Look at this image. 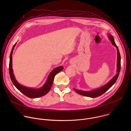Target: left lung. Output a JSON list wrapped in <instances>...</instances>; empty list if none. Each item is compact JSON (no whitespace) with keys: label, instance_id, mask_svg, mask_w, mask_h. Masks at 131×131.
Listing matches in <instances>:
<instances>
[{"label":"left lung","instance_id":"left-lung-1","mask_svg":"<svg viewBox=\"0 0 131 131\" xmlns=\"http://www.w3.org/2000/svg\"><path fill=\"white\" fill-rule=\"evenodd\" d=\"M108 37L109 39L110 40V41H111L112 44L117 48V73L116 74V75L114 76L113 78L110 81H109L107 84L96 90H92L91 91H84L82 90H79L78 89H73L77 93H78L79 94H80L86 97H92V98L97 97L98 96H101L103 94H104L105 92H106L108 90H109L112 86H113L117 81L118 78V76L119 75V72L120 71V69H121V57H120L119 49L115 42V40L113 36L111 35H108Z\"/></svg>","mask_w":131,"mask_h":131}]
</instances>
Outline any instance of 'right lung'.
<instances>
[{"mask_svg": "<svg viewBox=\"0 0 131 131\" xmlns=\"http://www.w3.org/2000/svg\"><path fill=\"white\" fill-rule=\"evenodd\" d=\"M16 43L14 44V45L13 46L10 55V62H9V74H10V77L11 80L13 84L14 85V86L17 89H18L21 93H22L23 94H24L25 95H26L29 98H31V99L38 98L47 94L48 93V92L50 91L52 86L55 76L58 73L62 71L64 67L63 66H59L58 67L54 68L53 70H52V71L49 74L46 83L41 88L36 89L28 88V87L23 86L18 83L15 79L14 75L13 74V69H12V55L13 53V51L14 50V48L16 46Z\"/></svg>", "mask_w": 131, "mask_h": 131, "instance_id": "1", "label": "right lung"}]
</instances>
